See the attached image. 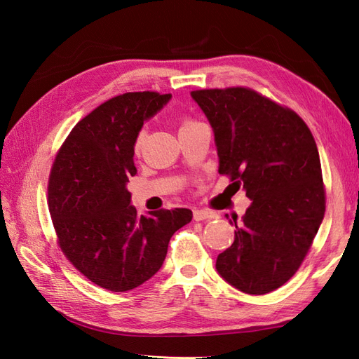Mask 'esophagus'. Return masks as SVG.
<instances>
[{
  "label": "esophagus",
  "mask_w": 359,
  "mask_h": 359,
  "mask_svg": "<svg viewBox=\"0 0 359 359\" xmlns=\"http://www.w3.org/2000/svg\"><path fill=\"white\" fill-rule=\"evenodd\" d=\"M193 219L196 222L211 220V219H217V214L212 212V211H206V210H194L193 211Z\"/></svg>",
  "instance_id": "1"
}]
</instances>
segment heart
<instances>
[{"mask_svg":"<svg viewBox=\"0 0 359 359\" xmlns=\"http://www.w3.org/2000/svg\"><path fill=\"white\" fill-rule=\"evenodd\" d=\"M193 124H196V121H194V119H191V118H184L182 121H181L180 130H181V128H186V127H189V126H193ZM142 140H144V133H139L137 137H136V140H135V149H136V151H139L140 147H142Z\"/></svg>","mask_w":359,"mask_h":359,"instance_id":"heart-1","label":"heart"}]
</instances>
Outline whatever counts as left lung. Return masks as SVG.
Wrapping results in <instances>:
<instances>
[{"instance_id":"obj_1","label":"left lung","mask_w":359,"mask_h":359,"mask_svg":"<svg viewBox=\"0 0 359 359\" xmlns=\"http://www.w3.org/2000/svg\"><path fill=\"white\" fill-rule=\"evenodd\" d=\"M191 97L214 130L219 173L253 201L243 224L233 220V244L215 268L250 295L273 292L297 273L323 220L316 142L297 112L255 90H196Z\"/></svg>"}]
</instances>
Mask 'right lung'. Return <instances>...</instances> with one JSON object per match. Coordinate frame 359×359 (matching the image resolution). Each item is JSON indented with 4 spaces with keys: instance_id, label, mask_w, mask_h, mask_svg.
<instances>
[{
    "instance_id": "right-lung-1",
    "label": "right lung",
    "mask_w": 359,
    "mask_h": 359,
    "mask_svg": "<svg viewBox=\"0 0 359 359\" xmlns=\"http://www.w3.org/2000/svg\"><path fill=\"white\" fill-rule=\"evenodd\" d=\"M156 91L126 93L82 118L50 169L48 206L57 243L94 285L126 292L161 268L172 235L191 222L187 208L139 215L130 205L135 140L144 121L170 100Z\"/></svg>"
}]
</instances>
